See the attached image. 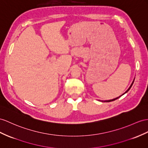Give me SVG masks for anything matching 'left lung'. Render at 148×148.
I'll use <instances>...</instances> for the list:
<instances>
[{
  "instance_id": "8db88e82",
  "label": "left lung",
  "mask_w": 148,
  "mask_h": 148,
  "mask_svg": "<svg viewBox=\"0 0 148 148\" xmlns=\"http://www.w3.org/2000/svg\"><path fill=\"white\" fill-rule=\"evenodd\" d=\"M134 80H133V81H132V84H131V85L130 86V88H129V89H127V90H126V92H125V93H126L127 92H128V91H129V90H130V89H131V86H132V84H133V83H134ZM125 93H124V94H123V95H124V94ZM123 95H121V96H123ZM121 96H119V97H117L115 98V99H111V100H107V101H102V102H111V101H115V100H116V99H118V98H119V97H120Z\"/></svg>"
}]
</instances>
